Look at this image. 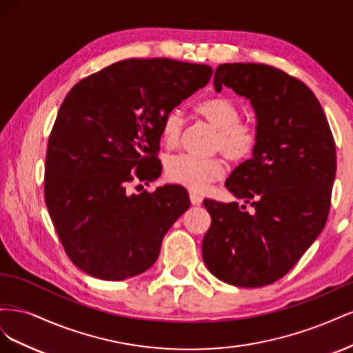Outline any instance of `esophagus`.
Segmentation results:
<instances>
[{
    "label": "esophagus",
    "instance_id": "esophagus-1",
    "mask_svg": "<svg viewBox=\"0 0 353 353\" xmlns=\"http://www.w3.org/2000/svg\"><path fill=\"white\" fill-rule=\"evenodd\" d=\"M188 196H190V201L193 203V205H200L201 200H203L201 196H199L197 193H194V191H190Z\"/></svg>",
    "mask_w": 353,
    "mask_h": 353
}]
</instances>
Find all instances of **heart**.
I'll return each instance as SVG.
<instances>
[{"label":"heart","instance_id":"heart-1","mask_svg":"<svg viewBox=\"0 0 353 353\" xmlns=\"http://www.w3.org/2000/svg\"><path fill=\"white\" fill-rule=\"evenodd\" d=\"M196 113L216 128L212 150L221 152L231 162L249 159L259 141L258 128L241 121L237 103L228 97H213L196 105ZM183 112L174 109L165 114L160 125V140L168 148L178 145L184 131ZM225 168L219 157H197L190 154L170 156L165 162V175L175 184L201 191L223 176Z\"/></svg>","mask_w":353,"mask_h":353}]
</instances>
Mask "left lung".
Returning a JSON list of instances; mask_svg holds the SVG:
<instances>
[{
  "label": "left lung",
  "mask_w": 353,
  "mask_h": 353,
  "mask_svg": "<svg viewBox=\"0 0 353 353\" xmlns=\"http://www.w3.org/2000/svg\"><path fill=\"white\" fill-rule=\"evenodd\" d=\"M215 90L249 99L258 119L253 157L232 170L225 187L250 203L203 201L212 218L203 261L223 283L262 287L290 271L325 227L336 176V144L314 92L262 63H225Z\"/></svg>",
  "instance_id": "8db88e82"
}]
</instances>
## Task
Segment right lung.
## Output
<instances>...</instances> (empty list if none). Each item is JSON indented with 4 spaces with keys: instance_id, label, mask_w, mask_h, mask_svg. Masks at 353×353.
<instances>
[{
    "instance_id": "right-lung-1",
    "label": "right lung",
    "mask_w": 353,
    "mask_h": 353,
    "mask_svg": "<svg viewBox=\"0 0 353 353\" xmlns=\"http://www.w3.org/2000/svg\"><path fill=\"white\" fill-rule=\"evenodd\" d=\"M212 72L170 59H130L68 92L50 134L44 196L63 249L83 272L121 281L159 258L165 234L190 208L185 188L138 196L126 188L160 175L163 117L205 87Z\"/></svg>"
}]
</instances>
